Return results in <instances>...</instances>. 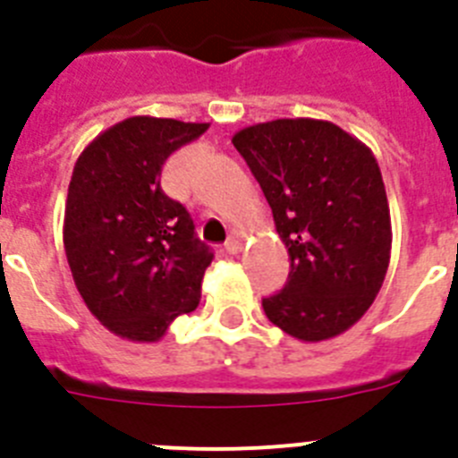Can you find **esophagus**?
Returning a JSON list of instances; mask_svg holds the SVG:
<instances>
[{
    "instance_id": "obj_1",
    "label": "esophagus",
    "mask_w": 458,
    "mask_h": 458,
    "mask_svg": "<svg viewBox=\"0 0 458 458\" xmlns=\"http://www.w3.org/2000/svg\"><path fill=\"white\" fill-rule=\"evenodd\" d=\"M225 250L229 254H238L242 250V241H241V236H238V233H232V236H229V241L225 242Z\"/></svg>"
}]
</instances>
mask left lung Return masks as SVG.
Here are the masks:
<instances>
[{
    "label": "left lung",
    "instance_id": "1",
    "mask_svg": "<svg viewBox=\"0 0 458 458\" xmlns=\"http://www.w3.org/2000/svg\"><path fill=\"white\" fill-rule=\"evenodd\" d=\"M289 250L284 289L264 298L270 323L323 342L365 317L390 264L392 226L374 153L339 125L277 119L233 135Z\"/></svg>",
    "mask_w": 458,
    "mask_h": 458
}]
</instances>
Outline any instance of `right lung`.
Listing matches in <instances>:
<instances>
[{"label":"right lung","mask_w":458,"mask_h":458,"mask_svg":"<svg viewBox=\"0 0 458 458\" xmlns=\"http://www.w3.org/2000/svg\"><path fill=\"white\" fill-rule=\"evenodd\" d=\"M208 123L131 116L80 153L68 185L64 248L89 311L109 333L157 342L197 310L213 252L183 204L160 188L163 165Z\"/></svg>","instance_id":"add662e5"}]
</instances>
